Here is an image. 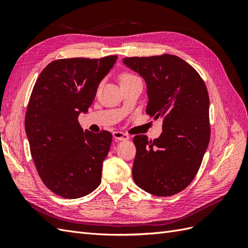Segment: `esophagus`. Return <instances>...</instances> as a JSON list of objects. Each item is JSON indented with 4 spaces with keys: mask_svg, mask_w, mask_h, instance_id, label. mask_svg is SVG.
Returning a JSON list of instances; mask_svg holds the SVG:
<instances>
[{
    "mask_svg": "<svg viewBox=\"0 0 248 248\" xmlns=\"http://www.w3.org/2000/svg\"><path fill=\"white\" fill-rule=\"evenodd\" d=\"M112 137L117 140H129V136L127 133H124L122 131H114L112 132Z\"/></svg>",
    "mask_w": 248,
    "mask_h": 248,
    "instance_id": "1",
    "label": "esophagus"
}]
</instances>
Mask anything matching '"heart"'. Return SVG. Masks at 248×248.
Wrapping results in <instances>:
<instances>
[{"label": "heart", "mask_w": 248, "mask_h": 248, "mask_svg": "<svg viewBox=\"0 0 248 248\" xmlns=\"http://www.w3.org/2000/svg\"><path fill=\"white\" fill-rule=\"evenodd\" d=\"M136 79H140L137 76H134L133 73L131 72H128V71H125V72H122L121 74H120L119 77V80H120V84H125V82H129V81H132V80H136Z\"/></svg>", "instance_id": "heart-1"}]
</instances>
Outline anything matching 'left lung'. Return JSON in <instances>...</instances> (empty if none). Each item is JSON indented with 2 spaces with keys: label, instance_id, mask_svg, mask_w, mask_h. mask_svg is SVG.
<instances>
[{
  "label": "left lung",
  "instance_id": "8db88e82",
  "mask_svg": "<svg viewBox=\"0 0 248 248\" xmlns=\"http://www.w3.org/2000/svg\"><path fill=\"white\" fill-rule=\"evenodd\" d=\"M123 62L147 82V114L162 119L158 139L133 138V180L154 196H174L196 177L209 144L207 87L199 72L175 55L126 57Z\"/></svg>",
  "mask_w": 248,
  "mask_h": 248
}]
</instances>
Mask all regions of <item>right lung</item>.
I'll return each instance as SVG.
<instances>
[{
  "label": "right lung",
  "mask_w": 248,
  "mask_h": 248,
  "mask_svg": "<svg viewBox=\"0 0 248 248\" xmlns=\"http://www.w3.org/2000/svg\"><path fill=\"white\" fill-rule=\"evenodd\" d=\"M117 58L56 60L35 82L25 128L39 177L59 197H85L101 182L102 162L108 154L112 136L107 130H84L78 115L88 111L99 82Z\"/></svg>",
  "instance_id": "add662e5"
}]
</instances>
